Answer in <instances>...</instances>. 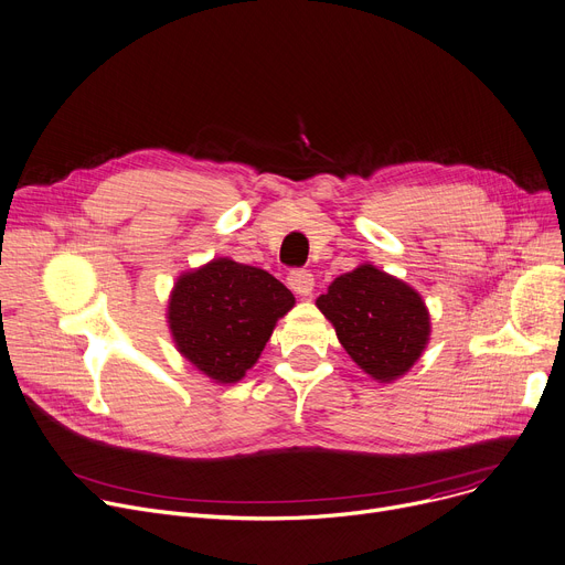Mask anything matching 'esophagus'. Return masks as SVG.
Listing matches in <instances>:
<instances>
[{
    "instance_id": "1",
    "label": "esophagus",
    "mask_w": 565,
    "mask_h": 565,
    "mask_svg": "<svg viewBox=\"0 0 565 565\" xmlns=\"http://www.w3.org/2000/svg\"><path fill=\"white\" fill-rule=\"evenodd\" d=\"M288 286H290V290H292L295 295L307 297V295L313 292L316 279H313V275H311L309 270H292V273L288 275Z\"/></svg>"
}]
</instances>
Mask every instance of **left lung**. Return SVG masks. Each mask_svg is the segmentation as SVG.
<instances>
[{
  "mask_svg": "<svg viewBox=\"0 0 565 565\" xmlns=\"http://www.w3.org/2000/svg\"><path fill=\"white\" fill-rule=\"evenodd\" d=\"M316 305L352 361L377 382L402 377L429 343V311L418 290L370 263L335 277Z\"/></svg>",
  "mask_w": 565,
  "mask_h": 565,
  "instance_id": "8db88e82",
  "label": "left lung"
}]
</instances>
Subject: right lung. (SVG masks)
Returning <instances> with one entry per match:
<instances>
[{
	"mask_svg": "<svg viewBox=\"0 0 565 565\" xmlns=\"http://www.w3.org/2000/svg\"><path fill=\"white\" fill-rule=\"evenodd\" d=\"M292 305V292L270 273L220 256L177 279L168 324L183 359L217 384H236Z\"/></svg>",
	"mask_w": 565,
	"mask_h": 565,
	"instance_id": "add662e5",
	"label": "right lung"
}]
</instances>
